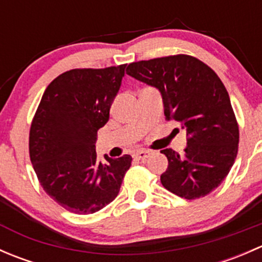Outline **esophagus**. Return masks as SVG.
I'll return each instance as SVG.
<instances>
[{
    "label": "esophagus",
    "instance_id": "esophagus-1",
    "mask_svg": "<svg viewBox=\"0 0 262 262\" xmlns=\"http://www.w3.org/2000/svg\"><path fill=\"white\" fill-rule=\"evenodd\" d=\"M149 156L150 152H148V150H138V152L134 153V158L138 161H146Z\"/></svg>",
    "mask_w": 262,
    "mask_h": 262
}]
</instances>
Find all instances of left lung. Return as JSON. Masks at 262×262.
<instances>
[{
    "mask_svg": "<svg viewBox=\"0 0 262 262\" xmlns=\"http://www.w3.org/2000/svg\"><path fill=\"white\" fill-rule=\"evenodd\" d=\"M126 75L157 87L166 120L186 128L184 156L171 148L161 150L168 160L161 175L163 187L187 200L212 192L231 171L239 142L238 123L218 75L187 54L133 62Z\"/></svg>",
    "mask_w": 262,
    "mask_h": 262,
    "instance_id": "obj_1",
    "label": "left lung"
}]
</instances>
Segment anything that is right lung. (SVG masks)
I'll return each mask as SVG.
<instances>
[{"mask_svg":"<svg viewBox=\"0 0 262 262\" xmlns=\"http://www.w3.org/2000/svg\"><path fill=\"white\" fill-rule=\"evenodd\" d=\"M126 64L76 68L47 87L30 126L29 155L44 191L66 210L99 212L118 196L132 157L97 160L95 142Z\"/></svg>","mask_w":262,"mask_h":262,"instance_id":"1","label":"right lung"}]
</instances>
